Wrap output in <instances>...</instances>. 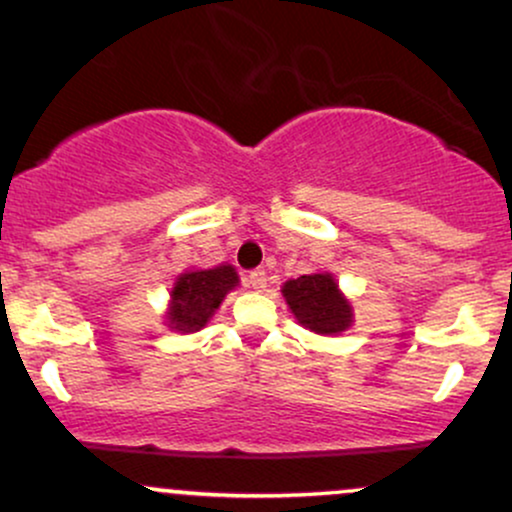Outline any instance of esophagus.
I'll return each mask as SVG.
<instances>
[{
  "label": "esophagus",
  "instance_id": "34e87169",
  "mask_svg": "<svg viewBox=\"0 0 512 512\" xmlns=\"http://www.w3.org/2000/svg\"><path fill=\"white\" fill-rule=\"evenodd\" d=\"M248 284H250V289L264 291L267 289V272H264V269H252L248 276Z\"/></svg>",
  "mask_w": 512,
  "mask_h": 512
}]
</instances>
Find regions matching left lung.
I'll use <instances>...</instances> for the list:
<instances>
[{
  "mask_svg": "<svg viewBox=\"0 0 512 512\" xmlns=\"http://www.w3.org/2000/svg\"><path fill=\"white\" fill-rule=\"evenodd\" d=\"M286 303L305 330L315 334H339L354 322L351 305L339 291L332 274H303L284 284Z\"/></svg>",
  "mask_w": 512,
  "mask_h": 512,
  "instance_id": "8db88e82",
  "label": "left lung"
}]
</instances>
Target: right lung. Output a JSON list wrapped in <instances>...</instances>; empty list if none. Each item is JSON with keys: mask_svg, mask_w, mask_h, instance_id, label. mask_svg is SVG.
<instances>
[{"mask_svg": "<svg viewBox=\"0 0 512 512\" xmlns=\"http://www.w3.org/2000/svg\"><path fill=\"white\" fill-rule=\"evenodd\" d=\"M238 286V274L231 264L214 269H190L175 279L170 291L166 322L170 330L197 332L216 313L226 293Z\"/></svg>", "mask_w": 512, "mask_h": 512, "instance_id": "obj_1", "label": "right lung"}]
</instances>
